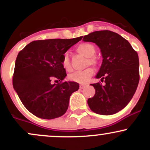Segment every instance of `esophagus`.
Here are the masks:
<instances>
[{"label":"esophagus","instance_id":"esophagus-1","mask_svg":"<svg viewBox=\"0 0 150 150\" xmlns=\"http://www.w3.org/2000/svg\"><path fill=\"white\" fill-rule=\"evenodd\" d=\"M85 87H86V85H83V84H81V85H80V88L81 89H84Z\"/></svg>","mask_w":150,"mask_h":150}]
</instances>
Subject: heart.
Segmentation results:
<instances>
[{
  "instance_id": "heart-1",
  "label": "heart",
  "mask_w": 150,
  "mask_h": 150,
  "mask_svg": "<svg viewBox=\"0 0 150 150\" xmlns=\"http://www.w3.org/2000/svg\"><path fill=\"white\" fill-rule=\"evenodd\" d=\"M76 51L80 54L83 55L84 56L87 58V64L89 65H97V61L94 56L95 55L96 50L95 46L89 42H82L76 46ZM61 64L63 68L66 71H70L72 70V67L70 63V59L68 54L65 53L63 55V57L61 59ZM94 71L92 68H87L86 69L81 70V71L74 72L73 73H70L68 75V79L73 82H78V83H86L87 81H89L91 77L92 76Z\"/></svg>"
}]
</instances>
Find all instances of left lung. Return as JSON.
Segmentation results:
<instances>
[{"mask_svg": "<svg viewBox=\"0 0 150 150\" xmlns=\"http://www.w3.org/2000/svg\"><path fill=\"white\" fill-rule=\"evenodd\" d=\"M82 40L100 48L103 62L96 77L105 83L92 84L95 94L87 104L98 114H114L127 106L137 89L140 80L137 51L126 39L109 30L92 32Z\"/></svg>", "mask_w": 150, "mask_h": 150, "instance_id": "8db88e82", "label": "left lung"}]
</instances>
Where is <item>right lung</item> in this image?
<instances>
[{
	"label": "right lung",
	"mask_w": 150,
	"mask_h": 150,
	"mask_svg": "<svg viewBox=\"0 0 150 150\" xmlns=\"http://www.w3.org/2000/svg\"><path fill=\"white\" fill-rule=\"evenodd\" d=\"M82 38L33 41L19 52L13 76V87L25 108L34 116L53 119L66 112L70 97L80 85L75 82H63L67 75L61 59ZM52 79L59 82L52 84Z\"/></svg>",
	"instance_id": "1"
}]
</instances>
